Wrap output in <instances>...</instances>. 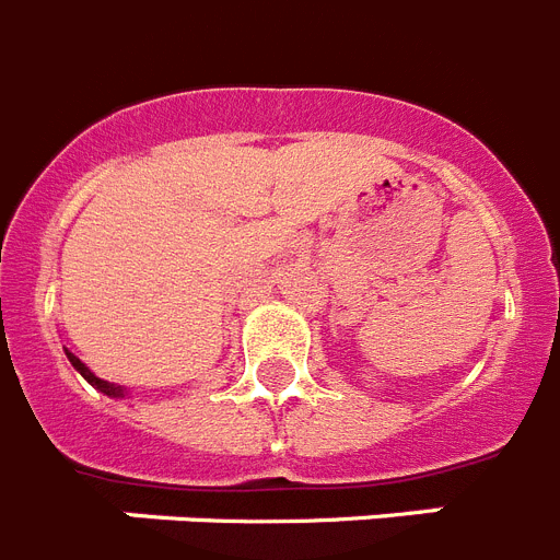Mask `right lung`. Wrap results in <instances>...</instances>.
Returning <instances> with one entry per match:
<instances>
[{
	"label": "right lung",
	"instance_id": "add662e5",
	"mask_svg": "<svg viewBox=\"0 0 560 560\" xmlns=\"http://www.w3.org/2000/svg\"><path fill=\"white\" fill-rule=\"evenodd\" d=\"M67 360H70V365H73L75 371H79V374L84 376V380H88L90 385H93L95 390H102V394L113 396V399H118V396H124V394H127V388H124V385H113V382H104V380H98V376H95L93 371H90V368L84 365V362H81L79 357H75V353H70V351H67Z\"/></svg>",
	"mask_w": 560,
	"mask_h": 560
}]
</instances>
